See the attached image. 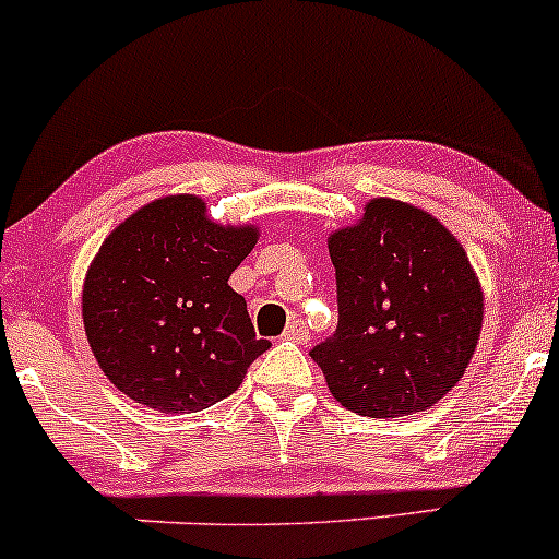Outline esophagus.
I'll list each match as a JSON object with an SVG mask.
<instances>
[{
  "mask_svg": "<svg viewBox=\"0 0 559 559\" xmlns=\"http://www.w3.org/2000/svg\"><path fill=\"white\" fill-rule=\"evenodd\" d=\"M284 338H288V342H305V338H307V325H305V320H292V323L286 325Z\"/></svg>",
  "mask_w": 559,
  "mask_h": 559,
  "instance_id": "esophagus-1",
  "label": "esophagus"
}]
</instances>
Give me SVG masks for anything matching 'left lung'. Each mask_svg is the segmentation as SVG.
<instances>
[{
	"mask_svg": "<svg viewBox=\"0 0 559 559\" xmlns=\"http://www.w3.org/2000/svg\"><path fill=\"white\" fill-rule=\"evenodd\" d=\"M338 325L310 352L333 400L368 418L433 407L476 352L484 288L463 243L431 213L376 197L333 230Z\"/></svg>",
	"mask_w": 559,
	"mask_h": 559,
	"instance_id": "8db88e82",
	"label": "left lung"
}]
</instances>
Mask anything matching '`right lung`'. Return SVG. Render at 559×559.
Listing matches in <instances>:
<instances>
[{
	"mask_svg": "<svg viewBox=\"0 0 559 559\" xmlns=\"http://www.w3.org/2000/svg\"><path fill=\"white\" fill-rule=\"evenodd\" d=\"M260 239L197 194L144 204L102 241L83 278V329L102 373L159 413H199L241 386L271 346L228 286Z\"/></svg>",
	"mask_w": 559,
	"mask_h": 559,
	"instance_id": "add662e5",
	"label": "right lung"
}]
</instances>
